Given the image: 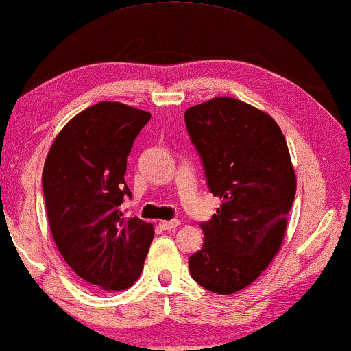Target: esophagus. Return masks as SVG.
Returning a JSON list of instances; mask_svg holds the SVG:
<instances>
[{"label": "esophagus", "mask_w": 351, "mask_h": 351, "mask_svg": "<svg viewBox=\"0 0 351 351\" xmlns=\"http://www.w3.org/2000/svg\"><path fill=\"white\" fill-rule=\"evenodd\" d=\"M180 222L179 220H161L160 222V227L162 230H174L176 227H179Z\"/></svg>", "instance_id": "34e87169"}]
</instances>
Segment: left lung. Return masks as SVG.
Wrapping results in <instances>:
<instances>
[{"instance_id": "obj_1", "label": "left lung", "mask_w": 351, "mask_h": 351, "mask_svg": "<svg viewBox=\"0 0 351 351\" xmlns=\"http://www.w3.org/2000/svg\"><path fill=\"white\" fill-rule=\"evenodd\" d=\"M210 193L222 199L199 223L204 243L189 258L193 280L215 294L241 291L280 251L294 203L295 174L286 138L270 114L232 97L185 112Z\"/></svg>"}]
</instances>
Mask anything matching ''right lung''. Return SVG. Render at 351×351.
<instances>
[{
    "label": "right lung",
    "mask_w": 351,
    "mask_h": 351,
    "mask_svg": "<svg viewBox=\"0 0 351 351\" xmlns=\"http://www.w3.org/2000/svg\"><path fill=\"white\" fill-rule=\"evenodd\" d=\"M152 114L100 102L59 132L43 171L46 213L57 249L81 280L123 291L141 276L153 227L126 219L124 174L134 141Z\"/></svg>",
    "instance_id": "add662e5"
}]
</instances>
